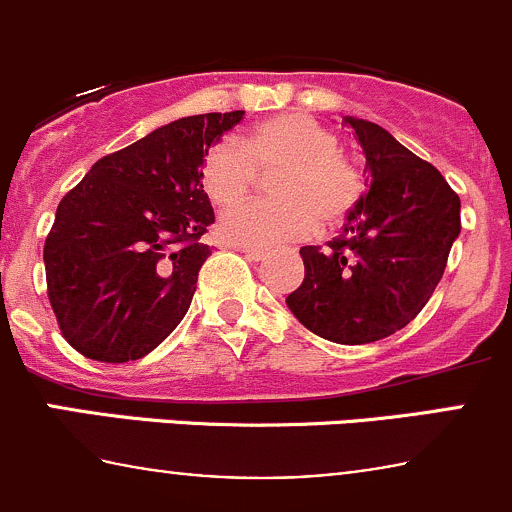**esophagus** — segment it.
I'll list each match as a JSON object with an SVG mask.
<instances>
[{
	"mask_svg": "<svg viewBox=\"0 0 512 512\" xmlns=\"http://www.w3.org/2000/svg\"><path fill=\"white\" fill-rule=\"evenodd\" d=\"M242 252H245L247 260H252V262H260L267 257V250H260V247H242Z\"/></svg>",
	"mask_w": 512,
	"mask_h": 512,
	"instance_id": "obj_1",
	"label": "esophagus"
}]
</instances>
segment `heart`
I'll use <instances>...</instances> for the list:
<instances>
[{
  "instance_id": "1",
  "label": "heart",
  "mask_w": 512,
  "mask_h": 512,
  "mask_svg": "<svg viewBox=\"0 0 512 512\" xmlns=\"http://www.w3.org/2000/svg\"><path fill=\"white\" fill-rule=\"evenodd\" d=\"M278 173L271 181L275 201L225 213L220 232L237 245L270 247L299 240L347 220L364 193L359 168L342 153L332 128L304 113L265 118L240 143H215L203 160V188L215 208L227 210L249 194L257 172Z\"/></svg>"
}]
</instances>
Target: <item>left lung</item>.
<instances>
[{
  "mask_svg": "<svg viewBox=\"0 0 512 512\" xmlns=\"http://www.w3.org/2000/svg\"><path fill=\"white\" fill-rule=\"evenodd\" d=\"M344 123L366 158L369 190L334 240L299 250L304 280L287 307L322 339L369 344L426 307L461 232V200L389 131L354 116Z\"/></svg>",
  "mask_w": 512,
  "mask_h": 512,
  "instance_id": "left-lung-1",
  "label": "left lung"
}]
</instances>
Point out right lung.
Masks as SVG:
<instances>
[{"mask_svg": "<svg viewBox=\"0 0 512 512\" xmlns=\"http://www.w3.org/2000/svg\"><path fill=\"white\" fill-rule=\"evenodd\" d=\"M245 111L200 113L103 156L61 198L44 242L49 302L79 354L136 361L180 324L215 223L203 160Z\"/></svg>", "mask_w": 512, "mask_h": 512, "instance_id": "add662e5", "label": "right lung"}]
</instances>
